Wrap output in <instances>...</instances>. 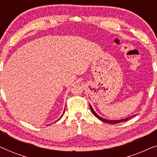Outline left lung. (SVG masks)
Segmentation results:
<instances>
[{
  "label": "left lung",
  "instance_id": "1",
  "mask_svg": "<svg viewBox=\"0 0 157 157\" xmlns=\"http://www.w3.org/2000/svg\"><path fill=\"white\" fill-rule=\"evenodd\" d=\"M90 109H91V112L95 116V117L96 118H98V119L101 120V121H102L103 122H105V123H108V124H119L120 123V122H123V121H128V119H130V118H132V117H128V118H126V119H121V120H116V121H114V120H108V119H103V118H101V117H99L97 113H96L95 111H94V110L93 109H92V107L91 105H90Z\"/></svg>",
  "mask_w": 157,
  "mask_h": 157
}]
</instances>
